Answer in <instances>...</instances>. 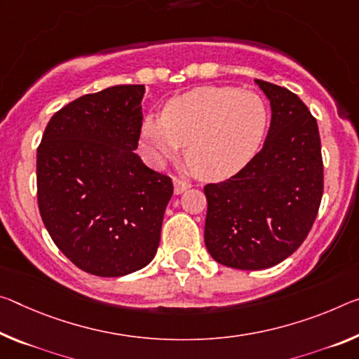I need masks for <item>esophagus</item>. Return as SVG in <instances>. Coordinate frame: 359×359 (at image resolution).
I'll return each mask as SVG.
<instances>
[{
  "label": "esophagus",
  "mask_w": 359,
  "mask_h": 359,
  "mask_svg": "<svg viewBox=\"0 0 359 359\" xmlns=\"http://www.w3.org/2000/svg\"><path fill=\"white\" fill-rule=\"evenodd\" d=\"M190 187H191L190 182L174 179V193H175V195H182V193H184L185 190H189Z\"/></svg>",
  "instance_id": "obj_1"
}]
</instances>
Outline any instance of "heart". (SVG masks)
<instances>
[{"label":"heart","instance_id":"heart-1","mask_svg":"<svg viewBox=\"0 0 359 359\" xmlns=\"http://www.w3.org/2000/svg\"><path fill=\"white\" fill-rule=\"evenodd\" d=\"M269 129V111L257 94L229 86H203L170 99L159 118H145L140 149L161 166L185 147L198 175L224 180L240 172L259 151Z\"/></svg>","mask_w":359,"mask_h":359}]
</instances>
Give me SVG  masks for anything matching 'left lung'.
Segmentation results:
<instances>
[{
    "label": "left lung",
    "mask_w": 359,
    "mask_h": 359,
    "mask_svg": "<svg viewBox=\"0 0 359 359\" xmlns=\"http://www.w3.org/2000/svg\"><path fill=\"white\" fill-rule=\"evenodd\" d=\"M270 100L262 150L229 180L208 184L204 243L222 265L264 270L297 251L323 198L320 130L299 95L255 79Z\"/></svg>",
    "instance_id": "8db88e82"
}]
</instances>
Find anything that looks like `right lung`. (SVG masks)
<instances>
[{
    "mask_svg": "<svg viewBox=\"0 0 359 359\" xmlns=\"http://www.w3.org/2000/svg\"><path fill=\"white\" fill-rule=\"evenodd\" d=\"M144 94V84H123L83 95L50 118L38 147L43 224L65 257L95 276L150 264L174 193L170 177L134 153Z\"/></svg>",
    "mask_w": 359,
    "mask_h": 359,
    "instance_id": "1",
    "label": "right lung"
}]
</instances>
